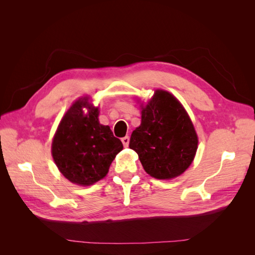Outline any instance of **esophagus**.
<instances>
[{
  "label": "esophagus",
  "instance_id": "34e87169",
  "mask_svg": "<svg viewBox=\"0 0 255 255\" xmlns=\"http://www.w3.org/2000/svg\"><path fill=\"white\" fill-rule=\"evenodd\" d=\"M121 141H122L123 145H125V146H128V142H129V137H128V136L123 137L122 139H121Z\"/></svg>",
  "mask_w": 255,
  "mask_h": 255
}]
</instances>
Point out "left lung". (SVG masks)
Masks as SVG:
<instances>
[{
    "label": "left lung",
    "mask_w": 255,
    "mask_h": 255,
    "mask_svg": "<svg viewBox=\"0 0 255 255\" xmlns=\"http://www.w3.org/2000/svg\"><path fill=\"white\" fill-rule=\"evenodd\" d=\"M128 146L138 154L146 173L167 180L190 166L198 137L182 104L169 92L156 90L141 111V125L133 130Z\"/></svg>",
    "instance_id": "obj_1"
}]
</instances>
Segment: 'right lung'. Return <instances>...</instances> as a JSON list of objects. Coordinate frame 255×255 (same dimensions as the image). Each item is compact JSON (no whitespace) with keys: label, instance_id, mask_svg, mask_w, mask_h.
Listing matches in <instances>:
<instances>
[{"label":"right lung","instance_id":"right-lung-1","mask_svg":"<svg viewBox=\"0 0 255 255\" xmlns=\"http://www.w3.org/2000/svg\"><path fill=\"white\" fill-rule=\"evenodd\" d=\"M87 107L89 114L81 109ZM99 110L87 99L76 101L61 119L52 143V155L59 171L79 185H91L109 172L116 155L123 149L109 126L100 125Z\"/></svg>","mask_w":255,"mask_h":255}]
</instances>
